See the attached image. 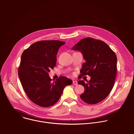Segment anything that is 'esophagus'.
<instances>
[{
	"label": "esophagus",
	"mask_w": 134,
	"mask_h": 134,
	"mask_svg": "<svg viewBox=\"0 0 134 134\" xmlns=\"http://www.w3.org/2000/svg\"><path fill=\"white\" fill-rule=\"evenodd\" d=\"M72 84L75 85H78V83H77V81H73L72 82Z\"/></svg>",
	"instance_id": "1"
}]
</instances>
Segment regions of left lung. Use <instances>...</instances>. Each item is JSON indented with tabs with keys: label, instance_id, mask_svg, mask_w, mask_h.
I'll return each mask as SVG.
<instances>
[{
	"label": "left lung",
	"instance_id": "1",
	"mask_svg": "<svg viewBox=\"0 0 134 134\" xmlns=\"http://www.w3.org/2000/svg\"><path fill=\"white\" fill-rule=\"evenodd\" d=\"M71 49L80 51L85 60L80 76L91 77L86 83L83 80L78 82L85 88L81 99L91 104L103 101L114 86L117 75L116 53L103 41L91 37L82 39Z\"/></svg>",
	"mask_w": 134,
	"mask_h": 134
}]
</instances>
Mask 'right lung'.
<instances>
[{
	"label": "right lung",
	"instance_id": "right-lung-1",
	"mask_svg": "<svg viewBox=\"0 0 134 134\" xmlns=\"http://www.w3.org/2000/svg\"><path fill=\"white\" fill-rule=\"evenodd\" d=\"M65 43L58 40L41 41L25 50L21 56L18 74L28 98L42 107L54 104L60 99L65 86L72 80L65 76L52 82L49 72L56 65L59 48Z\"/></svg>",
	"mask_w": 134,
	"mask_h": 134
}]
</instances>
